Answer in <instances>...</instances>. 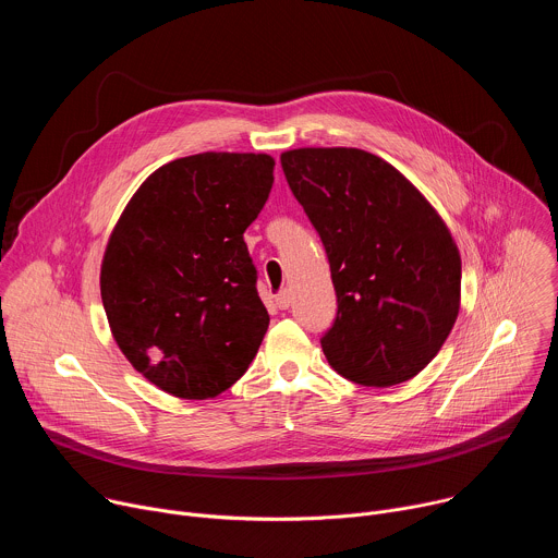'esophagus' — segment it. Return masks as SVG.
<instances>
[{
  "label": "esophagus",
  "instance_id": "obj_1",
  "mask_svg": "<svg viewBox=\"0 0 558 558\" xmlns=\"http://www.w3.org/2000/svg\"><path fill=\"white\" fill-rule=\"evenodd\" d=\"M276 304H278V308H289V304H291V291L289 289H284V291H280L278 295H276Z\"/></svg>",
  "mask_w": 558,
  "mask_h": 558
}]
</instances>
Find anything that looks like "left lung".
<instances>
[{
    "instance_id": "8db88e82",
    "label": "left lung",
    "mask_w": 558,
    "mask_h": 558,
    "mask_svg": "<svg viewBox=\"0 0 558 558\" xmlns=\"http://www.w3.org/2000/svg\"><path fill=\"white\" fill-rule=\"evenodd\" d=\"M287 183L323 238L338 315L323 338L347 379L386 388L424 371L461 304V256L428 198L357 147L280 154Z\"/></svg>"
}]
</instances>
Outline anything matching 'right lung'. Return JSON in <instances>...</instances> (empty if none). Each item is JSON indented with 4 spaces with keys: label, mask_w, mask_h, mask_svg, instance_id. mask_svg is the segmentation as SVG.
<instances>
[{
    "label": "right lung",
    "mask_w": 558,
    "mask_h": 558,
    "mask_svg": "<svg viewBox=\"0 0 558 558\" xmlns=\"http://www.w3.org/2000/svg\"><path fill=\"white\" fill-rule=\"evenodd\" d=\"M274 156L203 151L151 172L121 211L101 260L114 342L147 381L207 400L245 375L269 327L245 229Z\"/></svg>",
    "instance_id": "right-lung-1"
}]
</instances>
